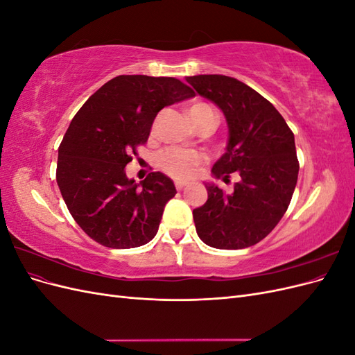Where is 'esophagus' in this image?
<instances>
[{"mask_svg":"<svg viewBox=\"0 0 355 355\" xmlns=\"http://www.w3.org/2000/svg\"><path fill=\"white\" fill-rule=\"evenodd\" d=\"M175 187H176L178 191H182L187 187V184H185V182H175Z\"/></svg>","mask_w":355,"mask_h":355,"instance_id":"1","label":"esophagus"}]
</instances>
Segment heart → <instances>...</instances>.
Segmentation results:
<instances>
[{
    "mask_svg": "<svg viewBox=\"0 0 355 355\" xmlns=\"http://www.w3.org/2000/svg\"><path fill=\"white\" fill-rule=\"evenodd\" d=\"M188 115L192 124L197 127L204 120L214 121V112L207 103L196 102L188 106ZM157 166L164 171L170 178L178 180H188L197 173L198 167L202 164L204 155L198 151L192 149H182V148H166L159 151L155 157Z\"/></svg>",
    "mask_w": 355,
    "mask_h": 355,
    "instance_id": "heart-1",
    "label": "heart"
}]
</instances>
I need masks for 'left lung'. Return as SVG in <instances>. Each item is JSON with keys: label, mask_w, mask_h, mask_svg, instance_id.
<instances>
[{"label": "left lung", "mask_w": 355, "mask_h": 355, "mask_svg": "<svg viewBox=\"0 0 355 355\" xmlns=\"http://www.w3.org/2000/svg\"><path fill=\"white\" fill-rule=\"evenodd\" d=\"M187 81L227 116V153L213 166L214 178L240 182L232 194L206 185L209 198L194 209L198 237L214 249L237 250L270 234L288 207L297 182L295 136L274 105L227 75H194Z\"/></svg>", "instance_id": "8db88e82"}]
</instances>
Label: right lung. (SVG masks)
<instances>
[{"label":"right lung","instance_id":"1","mask_svg":"<svg viewBox=\"0 0 355 355\" xmlns=\"http://www.w3.org/2000/svg\"><path fill=\"white\" fill-rule=\"evenodd\" d=\"M196 96L173 77L120 75L93 93L75 114L59 146L56 180L73 220L92 240L111 249L151 241L173 182L151 171L141 184L125 166L146 144L164 106Z\"/></svg>","mask_w":355,"mask_h":355}]
</instances>
